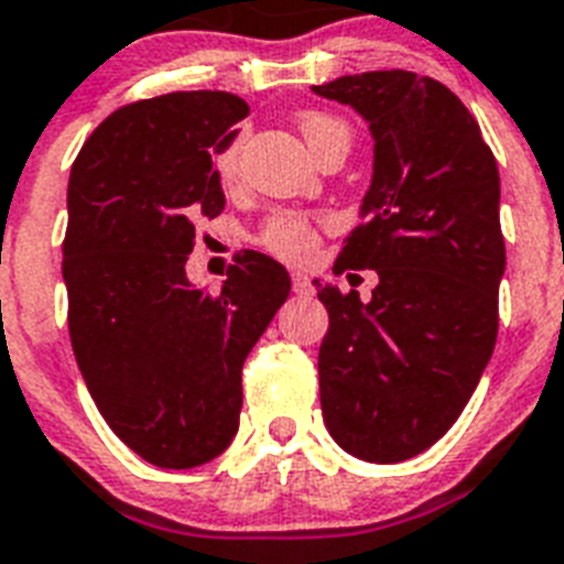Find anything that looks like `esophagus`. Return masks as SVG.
Wrapping results in <instances>:
<instances>
[{
	"label": "esophagus",
	"mask_w": 564,
	"mask_h": 564,
	"mask_svg": "<svg viewBox=\"0 0 564 564\" xmlns=\"http://www.w3.org/2000/svg\"><path fill=\"white\" fill-rule=\"evenodd\" d=\"M292 289H295V295H312V283L303 272H292Z\"/></svg>",
	"instance_id": "esophagus-1"
}]
</instances>
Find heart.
<instances>
[{
  "instance_id": "1",
  "label": "heart",
  "mask_w": 564,
  "mask_h": 564,
  "mask_svg": "<svg viewBox=\"0 0 564 564\" xmlns=\"http://www.w3.org/2000/svg\"><path fill=\"white\" fill-rule=\"evenodd\" d=\"M297 124H301V133L312 153H321L323 147L329 144L349 147V127L332 112H303ZM238 159H241V139H232L221 153L215 155V170H218V178L224 184L235 181V175H238ZM258 243L269 254L281 258V261L306 263L317 249V227L310 215L295 213V209H281V213H272L263 221L261 232H258Z\"/></svg>"
}]
</instances>
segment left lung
Instances as JSON below:
<instances>
[{
  "mask_svg": "<svg viewBox=\"0 0 564 564\" xmlns=\"http://www.w3.org/2000/svg\"><path fill=\"white\" fill-rule=\"evenodd\" d=\"M355 107L375 139L364 224L340 269H375L371 301L315 281L323 423L351 457L403 463L437 443L471 400L497 343L506 272L499 170L463 101L409 70L312 87Z\"/></svg>",
  "mask_w": 564,
  "mask_h": 564,
  "instance_id": "8db88e82",
  "label": "left lung"
}]
</instances>
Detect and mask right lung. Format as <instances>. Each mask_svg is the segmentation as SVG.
Listing matches in <instances>:
<instances>
[{"instance_id":"add662e5","label":"right lung","mask_w":564,"mask_h":564,"mask_svg":"<svg viewBox=\"0 0 564 564\" xmlns=\"http://www.w3.org/2000/svg\"><path fill=\"white\" fill-rule=\"evenodd\" d=\"M247 112L224 90L135 101L93 130L70 170L62 275L73 355L116 437L159 468H195L232 443L243 360L292 286L252 249L221 292L187 278L193 221L227 204L213 155Z\"/></svg>"}]
</instances>
